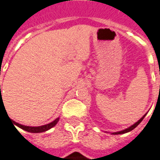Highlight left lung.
Here are the masks:
<instances>
[{"label": "left lung", "instance_id": "left-lung-1", "mask_svg": "<svg viewBox=\"0 0 160 160\" xmlns=\"http://www.w3.org/2000/svg\"><path fill=\"white\" fill-rule=\"evenodd\" d=\"M145 116H146V114H145V115L143 116V117H142V118H141V119H139V120L136 123H134L133 125H132L131 127H129L128 128L124 129V130H122V131H120V132H112V134H114V135H116V134H123V133H126V132H128L132 131V130H133V129L135 128H136V127H137L138 125V124H139L142 120H143V118H144Z\"/></svg>", "mask_w": 160, "mask_h": 160}]
</instances>
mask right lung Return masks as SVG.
Segmentation results:
<instances>
[{
	"label": "right lung",
	"instance_id": "1",
	"mask_svg": "<svg viewBox=\"0 0 160 160\" xmlns=\"http://www.w3.org/2000/svg\"><path fill=\"white\" fill-rule=\"evenodd\" d=\"M1 86V85H0ZM1 88V87H0ZM59 118H56L55 120L53 121L52 122L48 124H46V125H42V126L40 127H29V126H24V125H22V124H19L16 122H13V123L16 126H18V128L25 130V131L28 132H33V133H38V132H46L48 130H49L50 128H52L53 127H54L56 124L58 123ZM16 128V127H15Z\"/></svg>",
	"mask_w": 160,
	"mask_h": 160
}]
</instances>
